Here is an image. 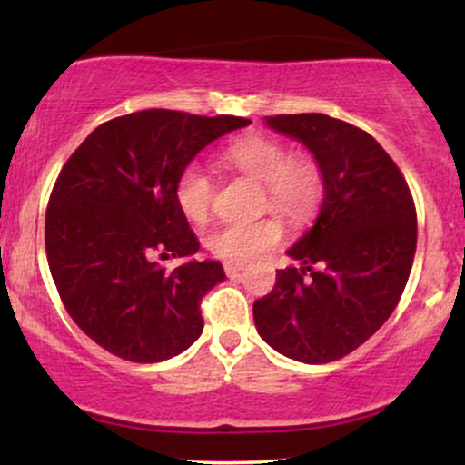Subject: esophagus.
<instances>
[{
    "mask_svg": "<svg viewBox=\"0 0 465 465\" xmlns=\"http://www.w3.org/2000/svg\"><path fill=\"white\" fill-rule=\"evenodd\" d=\"M223 266H225V273L229 277H233V275H238L240 271L244 269V262H225Z\"/></svg>",
    "mask_w": 465,
    "mask_h": 465,
    "instance_id": "34e87169",
    "label": "esophagus"
}]
</instances>
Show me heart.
<instances>
[{
  "instance_id": "1",
  "label": "heart",
  "mask_w": 465,
  "mask_h": 465,
  "mask_svg": "<svg viewBox=\"0 0 465 465\" xmlns=\"http://www.w3.org/2000/svg\"><path fill=\"white\" fill-rule=\"evenodd\" d=\"M223 159L238 173L262 183V207H271L286 221L297 223L314 210L322 196L323 179L319 163L308 154H291L275 137L251 133L238 137L223 151ZM214 181L201 163L181 170L174 199L190 221H205L214 203ZM282 225L275 216L253 221L223 223L205 236L212 255L229 262H244L280 242Z\"/></svg>"
}]
</instances>
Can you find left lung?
<instances>
[{
    "mask_svg": "<svg viewBox=\"0 0 465 465\" xmlns=\"http://www.w3.org/2000/svg\"><path fill=\"white\" fill-rule=\"evenodd\" d=\"M271 129L314 154L323 177L317 223L288 249L275 286L253 302L258 332L308 365L348 356L396 311L418 244L407 179L367 131L323 114L271 115Z\"/></svg>",
    "mask_w": 465,
    "mask_h": 465,
    "instance_id": "1",
    "label": "left lung"
}]
</instances>
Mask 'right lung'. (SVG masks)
Wrapping results in <instances>:
<instances>
[{"instance_id":"1","label":"right lung","mask_w":465,"mask_h":465,"mask_svg":"<svg viewBox=\"0 0 465 465\" xmlns=\"http://www.w3.org/2000/svg\"><path fill=\"white\" fill-rule=\"evenodd\" d=\"M236 115L146 109L104 122L63 165L45 210V253L69 317L131 362H159L203 332L201 302L225 280L221 262L159 260L199 251L174 199L181 170Z\"/></svg>"}]
</instances>
